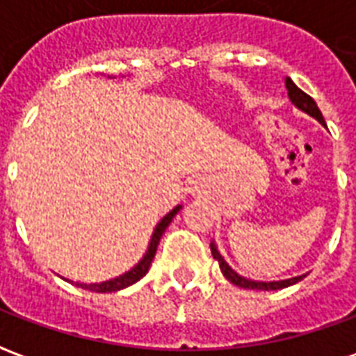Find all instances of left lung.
Listing matches in <instances>:
<instances>
[{
	"label": "left lung",
	"instance_id": "8db88e82",
	"mask_svg": "<svg viewBox=\"0 0 356 356\" xmlns=\"http://www.w3.org/2000/svg\"><path fill=\"white\" fill-rule=\"evenodd\" d=\"M286 89H288V97H290L291 104H293L296 108H299L301 112H305V114H309V116L314 118V120H318L322 125H326L324 124V118H322V112L318 110V106H316V102H314L309 95L303 93L290 78H286ZM211 255H213V259H217V263H219V267H221V273H223L225 278H227L229 282L234 284V286L246 288V290H282V288H288L291 284H296L305 278V275H299L293 276V278H286V280H273V282L252 280V278H246V276L238 275L229 263L225 261V257L219 254V250H217L216 242H211Z\"/></svg>",
	"mask_w": 356,
	"mask_h": 356
}]
</instances>
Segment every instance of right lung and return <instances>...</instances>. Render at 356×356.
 <instances>
[{"mask_svg":"<svg viewBox=\"0 0 356 356\" xmlns=\"http://www.w3.org/2000/svg\"><path fill=\"white\" fill-rule=\"evenodd\" d=\"M183 206H175V208L171 209L168 216L162 217V221L156 225L154 232H152V236H150V242H148V248L145 255L140 257V261L131 267L127 273L124 275L116 276V278H110V280H104V282H95V284H81V282H70L76 284V286H80L83 290H89V291H97V293H108V291H118V290H124L127 286H131L135 284L137 280H140L143 276L147 275L148 268H150V263L154 259L156 255V248L160 244V238H162V234L165 232V229L170 227V223L173 221V217L177 216L179 211H181Z\"/></svg>","mask_w":356,"mask_h":356,"instance_id":"1","label":"right lung"}]
</instances>
